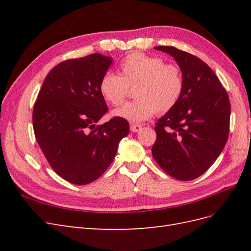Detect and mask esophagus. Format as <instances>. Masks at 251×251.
I'll return each mask as SVG.
<instances>
[{
	"label": "esophagus",
	"mask_w": 251,
	"mask_h": 251,
	"mask_svg": "<svg viewBox=\"0 0 251 251\" xmlns=\"http://www.w3.org/2000/svg\"><path fill=\"white\" fill-rule=\"evenodd\" d=\"M141 128H142L141 125H138V124H132V125H131V131L134 132V133L139 132V131L141 130Z\"/></svg>",
	"instance_id": "1"
}]
</instances>
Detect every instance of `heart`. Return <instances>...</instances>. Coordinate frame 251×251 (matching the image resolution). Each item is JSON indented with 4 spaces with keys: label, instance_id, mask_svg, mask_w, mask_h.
Instances as JSON below:
<instances>
[{
    "label": "heart",
    "instance_id": "obj_1",
    "mask_svg": "<svg viewBox=\"0 0 251 251\" xmlns=\"http://www.w3.org/2000/svg\"><path fill=\"white\" fill-rule=\"evenodd\" d=\"M120 75L104 74L100 92L103 100L119 105L134 89L137 98L114 110L113 115L131 123H141L150 119L157 112L165 114L179 102L184 91V77L181 68L176 64H164L159 56L133 52L126 55L119 65Z\"/></svg>",
    "mask_w": 251,
    "mask_h": 251
}]
</instances>
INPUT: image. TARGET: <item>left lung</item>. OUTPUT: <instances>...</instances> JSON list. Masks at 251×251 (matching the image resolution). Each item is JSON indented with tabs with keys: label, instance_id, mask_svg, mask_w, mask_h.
<instances>
[{
	"label": "left lung",
	"instance_id": "1",
	"mask_svg": "<svg viewBox=\"0 0 251 251\" xmlns=\"http://www.w3.org/2000/svg\"><path fill=\"white\" fill-rule=\"evenodd\" d=\"M181 68L184 91L173 110L159 118L151 154L175 179L201 176L223 151L229 134L230 102L217 75L203 60L172 46L155 47Z\"/></svg>",
	"mask_w": 251,
	"mask_h": 251
}]
</instances>
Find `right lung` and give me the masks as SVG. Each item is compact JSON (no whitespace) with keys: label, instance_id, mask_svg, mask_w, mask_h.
<instances>
[{"label":"right lung","instance_id":"add662e5","mask_svg":"<svg viewBox=\"0 0 251 251\" xmlns=\"http://www.w3.org/2000/svg\"><path fill=\"white\" fill-rule=\"evenodd\" d=\"M112 62L100 53L62 62L48 73L34 103L37 143L53 171L73 184L100 178L130 130L118 117L96 126L108 112L100 83Z\"/></svg>","mask_w":251,"mask_h":251}]
</instances>
